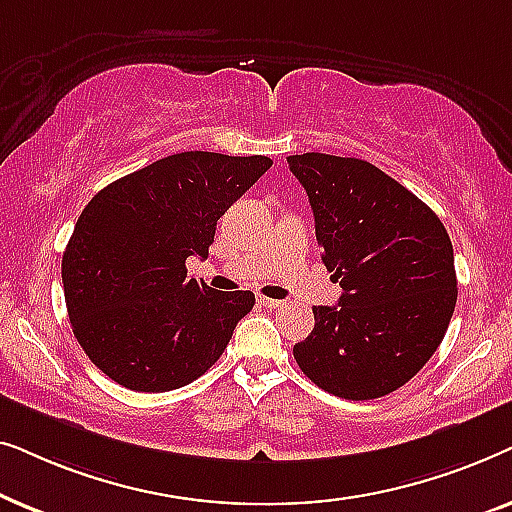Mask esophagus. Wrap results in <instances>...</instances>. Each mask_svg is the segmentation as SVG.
<instances>
[{"label":"esophagus","mask_w":512,"mask_h":512,"mask_svg":"<svg viewBox=\"0 0 512 512\" xmlns=\"http://www.w3.org/2000/svg\"><path fill=\"white\" fill-rule=\"evenodd\" d=\"M258 303H261L263 307H270V310H277V307L284 305L282 300H275V298H268V296H258Z\"/></svg>","instance_id":"obj_1"}]
</instances>
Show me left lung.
Listing matches in <instances>:
<instances>
[{
    "instance_id": "1",
    "label": "left lung",
    "mask_w": 512,
    "mask_h": 512,
    "mask_svg": "<svg viewBox=\"0 0 512 512\" xmlns=\"http://www.w3.org/2000/svg\"><path fill=\"white\" fill-rule=\"evenodd\" d=\"M314 212L338 305H314L293 345L310 380L347 401L387 396L431 359L457 305L450 235L415 193L361 158L289 156Z\"/></svg>"
}]
</instances>
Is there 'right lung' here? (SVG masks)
<instances>
[{
	"mask_svg": "<svg viewBox=\"0 0 512 512\" xmlns=\"http://www.w3.org/2000/svg\"><path fill=\"white\" fill-rule=\"evenodd\" d=\"M268 156L184 151L102 188L62 254L67 314L88 359L132 391L198 380L256 298L186 277L216 221L265 172Z\"/></svg>",
	"mask_w": 512,
	"mask_h": 512,
	"instance_id": "right-lung-1",
	"label": "right lung"
}]
</instances>
